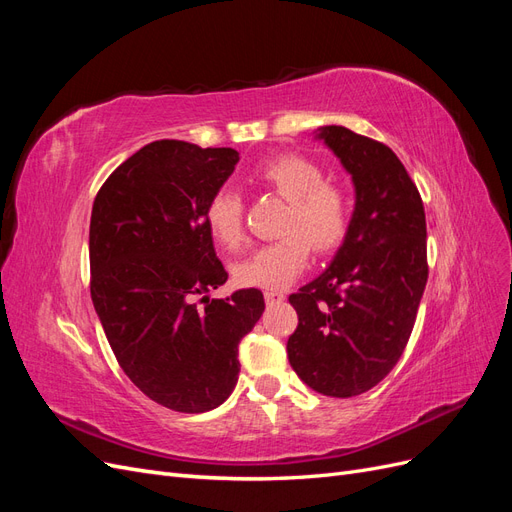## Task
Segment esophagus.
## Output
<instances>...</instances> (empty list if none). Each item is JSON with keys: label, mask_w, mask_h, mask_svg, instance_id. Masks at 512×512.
<instances>
[{"label": "esophagus", "mask_w": 512, "mask_h": 512, "mask_svg": "<svg viewBox=\"0 0 512 512\" xmlns=\"http://www.w3.org/2000/svg\"><path fill=\"white\" fill-rule=\"evenodd\" d=\"M286 299L284 292H277V290H267L265 292V301L267 305H275V303H282Z\"/></svg>", "instance_id": "1"}]
</instances>
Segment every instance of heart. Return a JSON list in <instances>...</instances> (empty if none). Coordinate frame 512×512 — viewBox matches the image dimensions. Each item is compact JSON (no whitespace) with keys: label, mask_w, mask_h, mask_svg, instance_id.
Segmentation results:
<instances>
[{"label":"heart","mask_w":512,"mask_h":512,"mask_svg":"<svg viewBox=\"0 0 512 512\" xmlns=\"http://www.w3.org/2000/svg\"><path fill=\"white\" fill-rule=\"evenodd\" d=\"M324 170L301 156H280L256 168L254 181L286 200L280 237L235 262V282L247 288L277 290L297 280L309 260V243L327 254L344 241L350 228V196L333 183H324ZM205 224L211 237L228 250L243 243V198L220 185L205 205Z\"/></svg>","instance_id":"b5f03b06"}]
</instances>
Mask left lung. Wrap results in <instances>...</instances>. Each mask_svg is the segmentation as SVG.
Returning a JSON list of instances; mask_svg holds the SVG:
<instances>
[{
  "label": "left lung",
  "instance_id": "8db88e82",
  "mask_svg": "<svg viewBox=\"0 0 512 512\" xmlns=\"http://www.w3.org/2000/svg\"><path fill=\"white\" fill-rule=\"evenodd\" d=\"M316 138L354 185L350 228L331 265L290 294L299 327L288 361L316 393L354 397L397 365L427 284V226L421 194L395 153L344 126Z\"/></svg>",
  "mask_w": 512,
  "mask_h": 512
}]
</instances>
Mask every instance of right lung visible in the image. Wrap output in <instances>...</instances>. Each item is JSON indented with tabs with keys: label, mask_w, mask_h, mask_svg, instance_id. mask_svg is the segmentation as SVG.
I'll list each match as a JSON object with an SVG mask.
<instances>
[{
	"label": "right lung",
	"mask_w": 512,
	"mask_h": 512,
	"mask_svg": "<svg viewBox=\"0 0 512 512\" xmlns=\"http://www.w3.org/2000/svg\"><path fill=\"white\" fill-rule=\"evenodd\" d=\"M237 162L230 147L149 143L113 170L91 209V301L108 344L138 389L175 412L224 404L239 342L265 312L258 288L194 303L228 280L205 205Z\"/></svg>",
	"instance_id": "obj_1"
}]
</instances>
